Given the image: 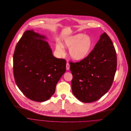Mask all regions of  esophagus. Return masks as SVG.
Returning <instances> with one entry per match:
<instances>
[{
	"label": "esophagus",
	"mask_w": 131,
	"mask_h": 131,
	"mask_svg": "<svg viewBox=\"0 0 131 131\" xmlns=\"http://www.w3.org/2000/svg\"><path fill=\"white\" fill-rule=\"evenodd\" d=\"M70 69V65L67 62V64H66V69L67 70H69Z\"/></svg>",
	"instance_id": "34e87169"
}]
</instances>
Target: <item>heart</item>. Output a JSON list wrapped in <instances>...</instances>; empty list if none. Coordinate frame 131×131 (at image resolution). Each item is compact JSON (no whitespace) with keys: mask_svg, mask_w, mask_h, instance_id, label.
Wrapping results in <instances>:
<instances>
[{"mask_svg":"<svg viewBox=\"0 0 131 131\" xmlns=\"http://www.w3.org/2000/svg\"><path fill=\"white\" fill-rule=\"evenodd\" d=\"M64 45L69 48V53L70 57L77 61L82 60L89 54L93 45L92 38L82 33L70 36L64 40ZM56 49L60 55L65 53L64 48L61 43H57Z\"/></svg>","mask_w":131,"mask_h":131,"instance_id":"heart-1","label":"heart"}]
</instances>
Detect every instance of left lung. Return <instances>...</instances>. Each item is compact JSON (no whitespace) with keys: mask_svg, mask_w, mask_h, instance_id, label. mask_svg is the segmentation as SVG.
Segmentation results:
<instances>
[{"mask_svg":"<svg viewBox=\"0 0 131 131\" xmlns=\"http://www.w3.org/2000/svg\"><path fill=\"white\" fill-rule=\"evenodd\" d=\"M69 63L73 95L84 103L98 100L110 89L116 71L117 55L112 40L103 33L88 57Z\"/></svg>","mask_w":131,"mask_h":131,"instance_id":"obj_1","label":"left lung"}]
</instances>
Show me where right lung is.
<instances>
[{
  "label": "right lung",
  "instance_id": "obj_1",
  "mask_svg": "<svg viewBox=\"0 0 131 131\" xmlns=\"http://www.w3.org/2000/svg\"><path fill=\"white\" fill-rule=\"evenodd\" d=\"M46 37L27 30L16 46L13 55L15 83L28 98L36 102L48 100L66 71V61L52 54Z\"/></svg>",
  "mask_w": 131,
  "mask_h": 131
}]
</instances>
